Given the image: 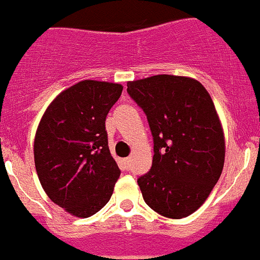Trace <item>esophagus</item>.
Wrapping results in <instances>:
<instances>
[{
  "mask_svg": "<svg viewBox=\"0 0 260 260\" xmlns=\"http://www.w3.org/2000/svg\"><path fill=\"white\" fill-rule=\"evenodd\" d=\"M123 162H124V166L127 168H129V163H131V158H125L123 159Z\"/></svg>",
  "mask_w": 260,
  "mask_h": 260,
  "instance_id": "34e87169",
  "label": "esophagus"
}]
</instances>
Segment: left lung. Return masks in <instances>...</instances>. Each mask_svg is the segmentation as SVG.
I'll use <instances>...</instances> for the list:
<instances>
[{
  "instance_id": "left-lung-1",
  "label": "left lung",
  "mask_w": 260,
  "mask_h": 260,
  "mask_svg": "<svg viewBox=\"0 0 260 260\" xmlns=\"http://www.w3.org/2000/svg\"><path fill=\"white\" fill-rule=\"evenodd\" d=\"M127 86L153 135V165L137 179L144 201L162 216H189L223 171L224 135L214 102L200 81L184 76L155 75Z\"/></svg>"
}]
</instances>
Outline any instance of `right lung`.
Here are the masks:
<instances>
[{
  "instance_id": "right-lung-1",
  "label": "right lung",
  "mask_w": 260,
  "mask_h": 260,
  "mask_svg": "<svg viewBox=\"0 0 260 260\" xmlns=\"http://www.w3.org/2000/svg\"><path fill=\"white\" fill-rule=\"evenodd\" d=\"M120 84L84 80L57 95L35 137V166L49 198L70 214L89 217L113 196L120 170L109 150L105 121Z\"/></svg>"
}]
</instances>
